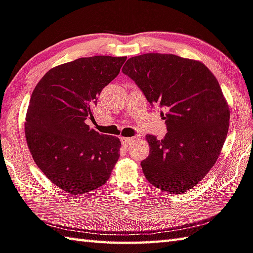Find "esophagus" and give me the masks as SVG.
Segmentation results:
<instances>
[{"label":"esophagus","mask_w":253,"mask_h":253,"mask_svg":"<svg viewBox=\"0 0 253 253\" xmlns=\"http://www.w3.org/2000/svg\"><path fill=\"white\" fill-rule=\"evenodd\" d=\"M121 140H122V144H123L124 146L127 147L128 145L131 144V142L135 140V138H132V137H122Z\"/></svg>","instance_id":"esophagus-1"}]
</instances>
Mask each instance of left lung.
Wrapping results in <instances>:
<instances>
[{
	"mask_svg": "<svg viewBox=\"0 0 253 253\" xmlns=\"http://www.w3.org/2000/svg\"><path fill=\"white\" fill-rule=\"evenodd\" d=\"M123 73L162 113L168 132L162 140L147 135L149 156L141 162L151 185L183 194L209 172L221 151L230 111L215 76L204 63L173 54L130 57Z\"/></svg>",
	"mask_w": 253,
	"mask_h": 253,
	"instance_id": "obj_1",
	"label": "left lung"
}]
</instances>
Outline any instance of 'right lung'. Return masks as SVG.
<instances>
[{"label":"right lung","instance_id":"right-lung-1","mask_svg":"<svg viewBox=\"0 0 253 253\" xmlns=\"http://www.w3.org/2000/svg\"><path fill=\"white\" fill-rule=\"evenodd\" d=\"M126 56L81 57L55 66L32 93L25 137L38 167L72 195L103 186L119 158L121 140L87 125L97 96L119 74Z\"/></svg>","mask_w":253,"mask_h":253}]
</instances>
